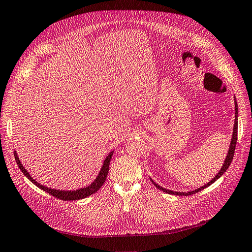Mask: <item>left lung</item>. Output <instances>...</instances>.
I'll use <instances>...</instances> for the list:
<instances>
[{"instance_id":"8db88e82","label":"left lung","mask_w":252,"mask_h":252,"mask_svg":"<svg viewBox=\"0 0 252 252\" xmlns=\"http://www.w3.org/2000/svg\"><path fill=\"white\" fill-rule=\"evenodd\" d=\"M235 100V123H234V128H233V135H231V139H230V144H229V149L227 151V154H226V157L224 159V162L222 164V166H221L220 170L218 172V174L210 181L209 183H207L206 185H204L203 187H199L193 191H188V192H179V191H173V190H169V189H165L163 187H161L160 185H158L157 183H155L154 181L150 178L151 182H152L158 189L162 190L163 192H166L168 194H174V195H191L193 193H196V192H199L200 190H203L207 187H209L211 184H213L216 180H218L221 176H222L225 172L226 169L229 167L230 163H231V160H233L234 158V154H235V149H236V144H237V135H238V104H237V101H236V98H234Z\"/></svg>"}]
</instances>
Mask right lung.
<instances>
[{"label": "right lung", "instance_id": "obj_1", "mask_svg": "<svg viewBox=\"0 0 252 252\" xmlns=\"http://www.w3.org/2000/svg\"><path fill=\"white\" fill-rule=\"evenodd\" d=\"M113 154H114V151H112V152H110L106 156V158L103 161V164L101 166V169H100L98 176L96 177V179L89 186L79 188V189H76V190H60V189H53V188H49V187H45V186L41 185L40 183H38L37 181L35 179H33V177L30 175V173L25 168V166L22 164V161H21V159H19V157L17 156L16 151H14V157H15V160H16V163H17L19 169L22 170V173L30 181H31L33 184H35L38 188L45 191V192L49 193L50 195H53V196H55V197H57L59 199H62V200L83 199V198H86V197L90 196L91 194L97 192V191L100 188H101V186L105 182L107 174H108L109 162H110V159H112Z\"/></svg>", "mask_w": 252, "mask_h": 252}]
</instances>
